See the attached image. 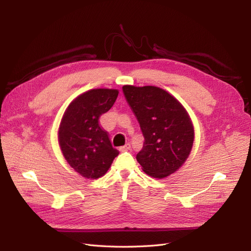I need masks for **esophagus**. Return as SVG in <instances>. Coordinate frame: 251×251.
<instances>
[{"mask_svg": "<svg viewBox=\"0 0 251 251\" xmlns=\"http://www.w3.org/2000/svg\"><path fill=\"white\" fill-rule=\"evenodd\" d=\"M130 149H131V146H130V144H128V143H126V146L120 147V148H119V151H128Z\"/></svg>", "mask_w": 251, "mask_h": 251, "instance_id": "esophagus-1", "label": "esophagus"}]
</instances>
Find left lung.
<instances>
[{
	"instance_id": "obj_1",
	"label": "left lung",
	"mask_w": 251,
	"mask_h": 251,
	"mask_svg": "<svg viewBox=\"0 0 251 251\" xmlns=\"http://www.w3.org/2000/svg\"><path fill=\"white\" fill-rule=\"evenodd\" d=\"M144 137L136 156L150 177L163 179L176 173L191 154L195 140L193 121L182 103L155 86L123 87Z\"/></svg>"
}]
</instances>
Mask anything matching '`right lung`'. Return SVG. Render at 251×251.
I'll return each mask as SVG.
<instances>
[{
	"label": "right lung",
	"mask_w": 251,
	"mask_h": 251,
	"mask_svg": "<svg viewBox=\"0 0 251 251\" xmlns=\"http://www.w3.org/2000/svg\"><path fill=\"white\" fill-rule=\"evenodd\" d=\"M118 93L117 89L107 88L86 91L69 103L60 120V151L71 168L86 179L102 177L119 154L100 125V117L113 107Z\"/></svg>",
	"instance_id": "obj_1"
}]
</instances>
